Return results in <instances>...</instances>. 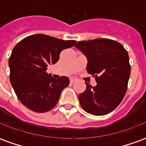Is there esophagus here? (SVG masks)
I'll return each instance as SVG.
<instances>
[{
  "label": "esophagus",
  "instance_id": "1",
  "mask_svg": "<svg viewBox=\"0 0 146 146\" xmlns=\"http://www.w3.org/2000/svg\"><path fill=\"white\" fill-rule=\"evenodd\" d=\"M70 83H71V84H73V83L75 82V80H74V79H70Z\"/></svg>",
  "mask_w": 146,
  "mask_h": 146
}]
</instances>
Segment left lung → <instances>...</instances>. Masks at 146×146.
Masks as SVG:
<instances>
[{"instance_id":"1","label":"left lung","mask_w":146,"mask_h":146,"mask_svg":"<svg viewBox=\"0 0 146 146\" xmlns=\"http://www.w3.org/2000/svg\"><path fill=\"white\" fill-rule=\"evenodd\" d=\"M88 58L87 71L93 75L97 85L86 84L80 94L83 110L95 116H102L115 110L127 92L131 74L127 51L121 44L110 39L82 40L75 45Z\"/></svg>"}]
</instances>
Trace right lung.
<instances>
[{"instance_id": "right-lung-1", "label": "right lung", "mask_w": 146, "mask_h": 146, "mask_svg": "<svg viewBox=\"0 0 146 146\" xmlns=\"http://www.w3.org/2000/svg\"><path fill=\"white\" fill-rule=\"evenodd\" d=\"M76 40H63L45 34L27 36L15 46L9 58L10 81L18 98L36 113H46L57 104L69 85L66 76L54 79L46 70L59 59L61 51Z\"/></svg>"}]
</instances>
